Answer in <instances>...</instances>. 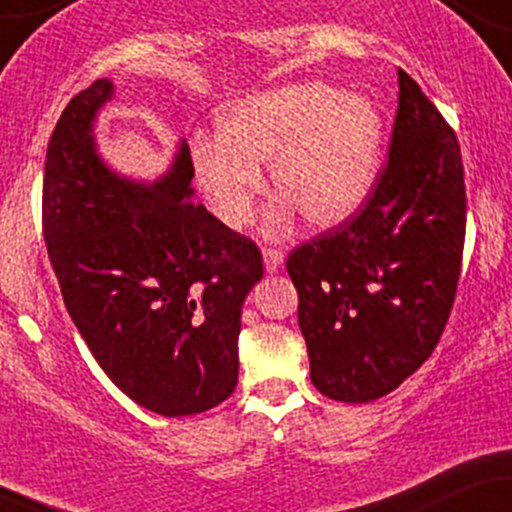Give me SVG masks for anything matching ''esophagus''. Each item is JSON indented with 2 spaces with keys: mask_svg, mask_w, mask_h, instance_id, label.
<instances>
[{
  "mask_svg": "<svg viewBox=\"0 0 512 512\" xmlns=\"http://www.w3.org/2000/svg\"><path fill=\"white\" fill-rule=\"evenodd\" d=\"M262 260H264V269H267L269 274L279 272L281 264H284V252L281 250H262Z\"/></svg>",
  "mask_w": 512,
  "mask_h": 512,
  "instance_id": "34e87169",
  "label": "esophagus"
}]
</instances>
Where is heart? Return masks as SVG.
<instances>
[{"mask_svg":"<svg viewBox=\"0 0 512 512\" xmlns=\"http://www.w3.org/2000/svg\"><path fill=\"white\" fill-rule=\"evenodd\" d=\"M385 149V117L370 98L322 81L255 93L219 115L216 137L192 144V170L223 226L243 228L264 192L260 166L279 199L264 231L281 236L296 209L315 228L344 223L368 202Z\"/></svg>","mask_w":512,"mask_h":512,"instance_id":"obj_1","label":"heart"}]
</instances>
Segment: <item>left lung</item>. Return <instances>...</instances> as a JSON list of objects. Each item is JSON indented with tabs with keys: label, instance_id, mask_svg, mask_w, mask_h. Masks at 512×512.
<instances>
[{
	"label": "left lung",
	"instance_id": "left-lung-1",
	"mask_svg": "<svg viewBox=\"0 0 512 512\" xmlns=\"http://www.w3.org/2000/svg\"><path fill=\"white\" fill-rule=\"evenodd\" d=\"M390 161L358 214L291 252L289 269L325 397L363 404L421 368L460 279L467 195L455 132L407 72Z\"/></svg>",
	"mask_w": 512,
	"mask_h": 512
}]
</instances>
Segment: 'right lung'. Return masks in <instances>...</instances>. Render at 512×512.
Segmentation results:
<instances>
[{
    "label": "right lung",
    "mask_w": 512,
    "mask_h": 512,
    "mask_svg": "<svg viewBox=\"0 0 512 512\" xmlns=\"http://www.w3.org/2000/svg\"><path fill=\"white\" fill-rule=\"evenodd\" d=\"M113 98V81L98 79L57 120L43 180L45 245L64 305L108 378L161 416L199 414L236 390L240 313L262 257L192 199L182 137L154 182L108 166L93 129Z\"/></svg>",
    "instance_id": "right-lung-1"
}]
</instances>
